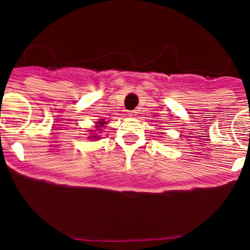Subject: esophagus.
I'll list each match as a JSON object with an SVG mask.
<instances>
[{"instance_id": "obj_1", "label": "esophagus", "mask_w": 250, "mask_h": 250, "mask_svg": "<svg viewBox=\"0 0 250 250\" xmlns=\"http://www.w3.org/2000/svg\"><path fill=\"white\" fill-rule=\"evenodd\" d=\"M128 115L131 116V117L136 116V115H137V111H136V110H129V111H128Z\"/></svg>"}]
</instances>
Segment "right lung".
Listing matches in <instances>:
<instances>
[{"instance_id": "right-lung-1", "label": "right lung", "mask_w": 250, "mask_h": 250, "mask_svg": "<svg viewBox=\"0 0 250 250\" xmlns=\"http://www.w3.org/2000/svg\"><path fill=\"white\" fill-rule=\"evenodd\" d=\"M105 125V122L104 121H101V122H99V125H96V130H94V131H101L102 129H100L101 128V125ZM93 139L94 140H97V139H100V136L99 135H97V133H95V134H93Z\"/></svg>"}]
</instances>
